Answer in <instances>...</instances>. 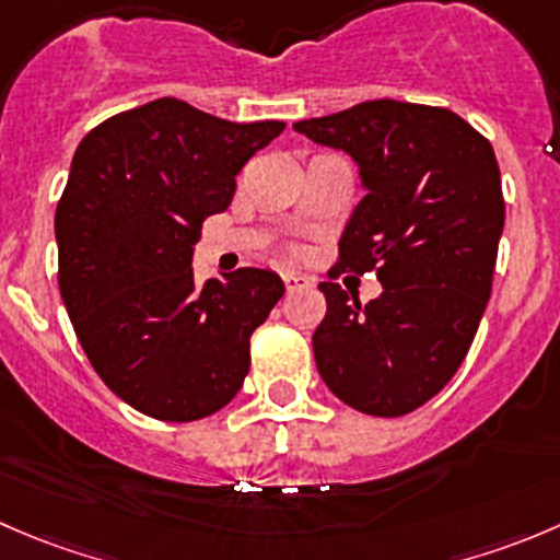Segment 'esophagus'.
I'll return each instance as SVG.
<instances>
[{
  "label": "esophagus",
  "instance_id": "esophagus-1",
  "mask_svg": "<svg viewBox=\"0 0 560 560\" xmlns=\"http://www.w3.org/2000/svg\"><path fill=\"white\" fill-rule=\"evenodd\" d=\"M284 287H287V292H298V290H306V287H312V281L301 273H287Z\"/></svg>",
  "mask_w": 560,
  "mask_h": 560
}]
</instances>
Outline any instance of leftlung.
<instances>
[{
  "instance_id": "obj_1",
  "label": "left lung",
  "mask_w": 560,
  "mask_h": 560,
  "mask_svg": "<svg viewBox=\"0 0 560 560\" xmlns=\"http://www.w3.org/2000/svg\"><path fill=\"white\" fill-rule=\"evenodd\" d=\"M292 128L358 164L363 199L339 241V270H374L380 298L323 281L312 336L319 377L369 416H405L465 361L492 292L506 219L492 144L459 114L366 101Z\"/></svg>"
}]
</instances>
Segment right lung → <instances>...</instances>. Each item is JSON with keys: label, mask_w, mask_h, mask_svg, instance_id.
I'll return each mask as SVG.
<instances>
[{"label": "right lung", "mask_w": 560, "mask_h": 560, "mask_svg": "<svg viewBox=\"0 0 560 560\" xmlns=\"http://www.w3.org/2000/svg\"><path fill=\"white\" fill-rule=\"evenodd\" d=\"M284 122H230L159 97L114 114L75 148L57 205L59 292L92 369L161 421H197L235 399L248 339L284 295L273 270L194 281L202 221Z\"/></svg>", "instance_id": "add662e5"}]
</instances>
